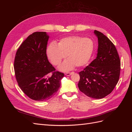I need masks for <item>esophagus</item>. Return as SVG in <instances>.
<instances>
[{
    "mask_svg": "<svg viewBox=\"0 0 132 132\" xmlns=\"http://www.w3.org/2000/svg\"><path fill=\"white\" fill-rule=\"evenodd\" d=\"M73 73V72H70V73H66L65 74V75H67V76H70V75H71Z\"/></svg>",
    "mask_w": 132,
    "mask_h": 132,
    "instance_id": "esophagus-1",
    "label": "esophagus"
}]
</instances>
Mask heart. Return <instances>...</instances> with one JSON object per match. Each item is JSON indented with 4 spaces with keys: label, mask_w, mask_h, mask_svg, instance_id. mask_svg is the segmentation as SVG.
<instances>
[{
    "label": "heart",
    "mask_w": 132,
    "mask_h": 132,
    "mask_svg": "<svg viewBox=\"0 0 132 132\" xmlns=\"http://www.w3.org/2000/svg\"><path fill=\"white\" fill-rule=\"evenodd\" d=\"M94 51V43L90 38L77 36L63 38L57 45L52 42L47 48V55L54 65H58L67 55L66 60L58 67L63 71L72 70L75 65H85L90 60Z\"/></svg>",
    "instance_id": "1"
}]
</instances>
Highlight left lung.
I'll return each mask as SVG.
<instances>
[{
  "instance_id": "8db88e82",
  "label": "left lung",
  "mask_w": 132,
  "mask_h": 132,
  "mask_svg": "<svg viewBox=\"0 0 132 132\" xmlns=\"http://www.w3.org/2000/svg\"><path fill=\"white\" fill-rule=\"evenodd\" d=\"M98 38L97 57L79 72V90L90 97L100 99L109 95L119 80L121 61L115 46L105 35L95 30Z\"/></svg>"
}]
</instances>
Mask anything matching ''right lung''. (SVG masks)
Returning a JSON list of instances; mask_svg holds the SVG:
<instances>
[{
    "mask_svg": "<svg viewBox=\"0 0 132 132\" xmlns=\"http://www.w3.org/2000/svg\"><path fill=\"white\" fill-rule=\"evenodd\" d=\"M48 38L46 32L30 35L19 47L15 57L14 71L19 87L28 97L37 101H46L54 96L64 76L55 71L48 60Z\"/></svg>",
    "mask_w": 132,
    "mask_h": 132,
    "instance_id": "obj_1",
    "label": "right lung"
}]
</instances>
